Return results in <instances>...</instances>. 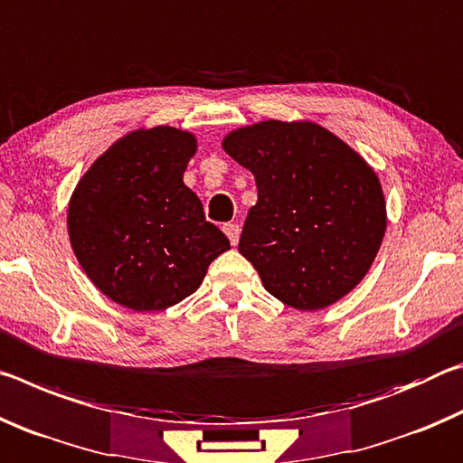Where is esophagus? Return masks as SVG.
<instances>
[{
  "label": "esophagus",
  "instance_id": "34e87169",
  "mask_svg": "<svg viewBox=\"0 0 463 463\" xmlns=\"http://www.w3.org/2000/svg\"><path fill=\"white\" fill-rule=\"evenodd\" d=\"M222 231L226 232V237H229L231 245L237 247L239 245V239H241V226L234 224V222H229V224L222 226Z\"/></svg>",
  "mask_w": 463,
  "mask_h": 463
}]
</instances>
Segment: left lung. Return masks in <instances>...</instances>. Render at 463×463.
Here are the masks:
<instances>
[{"label": "left lung", "mask_w": 463, "mask_h": 463, "mask_svg": "<svg viewBox=\"0 0 463 463\" xmlns=\"http://www.w3.org/2000/svg\"><path fill=\"white\" fill-rule=\"evenodd\" d=\"M222 148L255 175L239 250L265 289L296 310L349 294L386 232L380 179L364 156L315 122H257L226 135Z\"/></svg>", "instance_id": "1"}]
</instances>
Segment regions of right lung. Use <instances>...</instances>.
<instances>
[{"label": "right lung", "instance_id": "1", "mask_svg": "<svg viewBox=\"0 0 463 463\" xmlns=\"http://www.w3.org/2000/svg\"><path fill=\"white\" fill-rule=\"evenodd\" d=\"M195 148L192 132L171 127L128 132L75 187L67 213L73 253L93 286L124 308L182 302L231 249L184 184Z\"/></svg>", "mask_w": 463, "mask_h": 463}]
</instances>
